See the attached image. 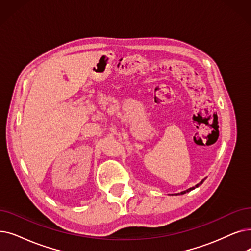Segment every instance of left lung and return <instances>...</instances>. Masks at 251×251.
Segmentation results:
<instances>
[{"label":"left lung","mask_w":251,"mask_h":251,"mask_svg":"<svg viewBox=\"0 0 251 251\" xmlns=\"http://www.w3.org/2000/svg\"><path fill=\"white\" fill-rule=\"evenodd\" d=\"M203 181H204V179L203 180H201L198 184H196V186L195 187H193V188H190V189H188L187 191H183V192H181L180 194H176V195H182V194H186V193H188V192H190V191H192V190H194V189H196V188H198L199 186H200V184H202L203 183Z\"/></svg>","instance_id":"obj_1"}]
</instances>
